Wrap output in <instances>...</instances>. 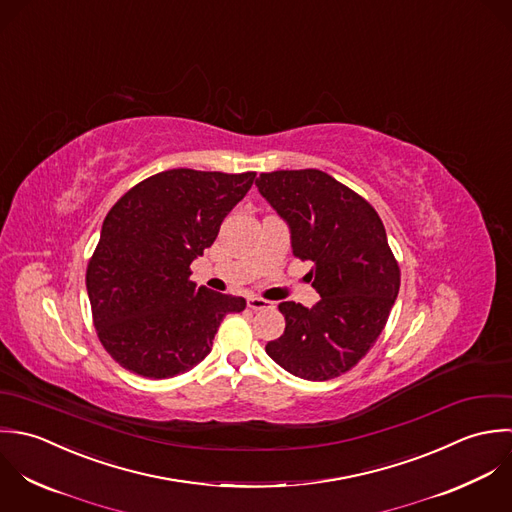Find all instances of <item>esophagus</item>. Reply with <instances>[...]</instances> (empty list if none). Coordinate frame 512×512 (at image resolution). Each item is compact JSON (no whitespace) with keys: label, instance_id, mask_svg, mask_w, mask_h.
Segmentation results:
<instances>
[{"label":"esophagus","instance_id":"esophagus-1","mask_svg":"<svg viewBox=\"0 0 512 512\" xmlns=\"http://www.w3.org/2000/svg\"><path fill=\"white\" fill-rule=\"evenodd\" d=\"M248 308H250V310H272L274 306H272V302H268V300L250 296V298H248Z\"/></svg>","mask_w":512,"mask_h":512}]
</instances>
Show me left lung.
<instances>
[{"label":"left lung","instance_id":"8db88e82","mask_svg":"<svg viewBox=\"0 0 512 512\" xmlns=\"http://www.w3.org/2000/svg\"><path fill=\"white\" fill-rule=\"evenodd\" d=\"M258 192L288 224L294 256L312 262L314 308L282 302L286 330L266 353L288 373L326 381L379 338L399 292V266L381 218L328 172H262Z\"/></svg>","mask_w":512,"mask_h":512}]
</instances>
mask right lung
Masks as SVG:
<instances>
[{"label":"right lung","instance_id":"right-lung-1","mask_svg":"<svg viewBox=\"0 0 512 512\" xmlns=\"http://www.w3.org/2000/svg\"><path fill=\"white\" fill-rule=\"evenodd\" d=\"M256 172H159L107 214L87 268V294L103 347L131 373L169 379L212 349L240 296L190 282V264L210 248Z\"/></svg>","mask_w":512,"mask_h":512}]
</instances>
